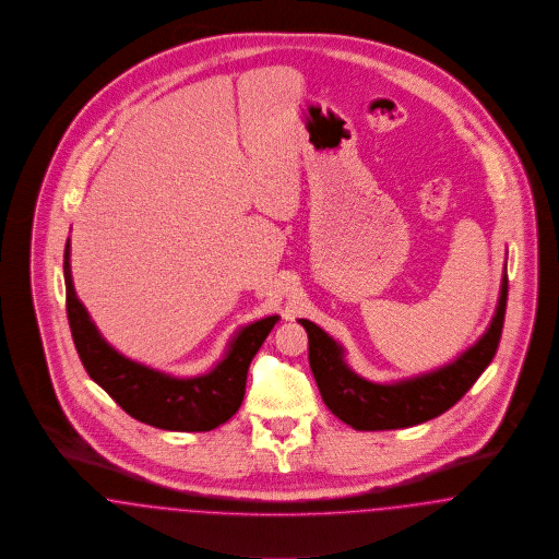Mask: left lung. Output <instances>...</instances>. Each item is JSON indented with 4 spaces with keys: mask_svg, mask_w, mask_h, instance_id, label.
<instances>
[{
    "mask_svg": "<svg viewBox=\"0 0 559 559\" xmlns=\"http://www.w3.org/2000/svg\"><path fill=\"white\" fill-rule=\"evenodd\" d=\"M507 266L500 284L497 313L486 334L454 361L433 372L397 382H370L357 377L345 361L343 347L309 320H298L309 336V366L323 404L357 431L406 429L452 408L490 366L499 349L507 309Z\"/></svg>",
    "mask_w": 559,
    "mask_h": 559,
    "instance_id": "1",
    "label": "left lung"
}]
</instances>
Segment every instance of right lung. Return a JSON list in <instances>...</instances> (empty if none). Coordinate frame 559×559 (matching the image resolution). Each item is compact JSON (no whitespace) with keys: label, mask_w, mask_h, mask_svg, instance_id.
<instances>
[{"label":"right lung","mask_w":559,"mask_h":559,"mask_svg":"<svg viewBox=\"0 0 559 559\" xmlns=\"http://www.w3.org/2000/svg\"><path fill=\"white\" fill-rule=\"evenodd\" d=\"M71 246H64L67 318L75 349L90 374L132 418L166 431H210L227 423L241 406L252 357L277 323V316L243 325L225 357L206 374L178 379L153 370L116 352L90 320L80 302L69 265Z\"/></svg>","instance_id":"1"}]
</instances>
